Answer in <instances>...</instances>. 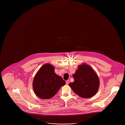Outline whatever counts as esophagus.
Here are the masks:
<instances>
[{"label":"esophagus","instance_id":"obj_1","mask_svg":"<svg viewBox=\"0 0 125 125\" xmlns=\"http://www.w3.org/2000/svg\"><path fill=\"white\" fill-rule=\"evenodd\" d=\"M65 83H66V84H68L69 83V80H66V81H65Z\"/></svg>","mask_w":125,"mask_h":125}]
</instances>
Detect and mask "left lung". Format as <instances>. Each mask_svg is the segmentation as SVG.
<instances>
[{"instance_id": "8db88e82", "label": "left lung", "mask_w": 125, "mask_h": 125, "mask_svg": "<svg viewBox=\"0 0 125 125\" xmlns=\"http://www.w3.org/2000/svg\"><path fill=\"white\" fill-rule=\"evenodd\" d=\"M73 77L74 82L69 85L75 94L83 98L95 95L99 87V80L90 66L85 64L79 65Z\"/></svg>"}]
</instances>
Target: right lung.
Returning a JSON list of instances; mask_svg holds the SVG:
<instances>
[{
    "label": "right lung",
    "mask_w": 125,
    "mask_h": 125,
    "mask_svg": "<svg viewBox=\"0 0 125 125\" xmlns=\"http://www.w3.org/2000/svg\"><path fill=\"white\" fill-rule=\"evenodd\" d=\"M65 84V81L55 73L53 66L46 64L36 73L33 82V88L36 95L46 99L52 97Z\"/></svg>",
    "instance_id": "1"
}]
</instances>
